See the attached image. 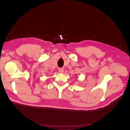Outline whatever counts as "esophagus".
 I'll use <instances>...</instances> for the list:
<instances>
[{
	"label": "esophagus",
	"mask_w": 130,
	"mask_h": 130,
	"mask_svg": "<svg viewBox=\"0 0 130 130\" xmlns=\"http://www.w3.org/2000/svg\"><path fill=\"white\" fill-rule=\"evenodd\" d=\"M59 72H60V73H63V72H64V70H63V68H59Z\"/></svg>",
	"instance_id": "esophagus-1"
}]
</instances>
